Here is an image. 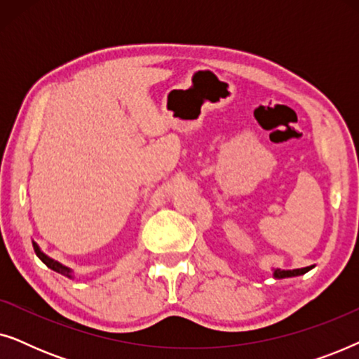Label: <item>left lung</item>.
Returning a JSON list of instances; mask_svg holds the SVG:
<instances>
[{"label":"left lung","mask_w":359,"mask_h":359,"mask_svg":"<svg viewBox=\"0 0 359 359\" xmlns=\"http://www.w3.org/2000/svg\"><path fill=\"white\" fill-rule=\"evenodd\" d=\"M309 269H311V266H307V268H299V269H276V271H274V276H276V278L297 276V274L307 273Z\"/></svg>","instance_id":"1"}]
</instances>
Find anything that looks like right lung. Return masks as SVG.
<instances>
[{"label": "right lung", "instance_id": "add662e5", "mask_svg": "<svg viewBox=\"0 0 359 359\" xmlns=\"http://www.w3.org/2000/svg\"><path fill=\"white\" fill-rule=\"evenodd\" d=\"M32 245H34V252H36V255H37V257H39V258H41V259H42V262L47 264V266H48V268H50V269H53V271H58V273H63V274H67V276H68V278H70V269H68V268H65V266H62V264H60V263L53 262V259H52V258H48V257H47V255H43V253L41 252V250H39V247H37V243H34V242H32Z\"/></svg>", "mask_w": 359, "mask_h": 359}]
</instances>
